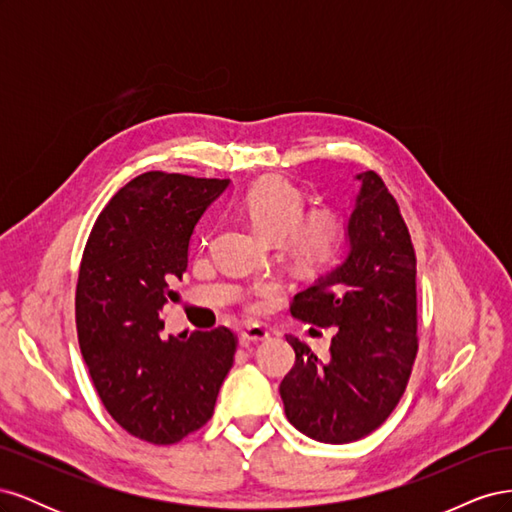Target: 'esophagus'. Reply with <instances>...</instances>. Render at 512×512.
Instances as JSON below:
<instances>
[{
    "label": "esophagus",
    "instance_id": "1",
    "mask_svg": "<svg viewBox=\"0 0 512 512\" xmlns=\"http://www.w3.org/2000/svg\"><path fill=\"white\" fill-rule=\"evenodd\" d=\"M267 339H271V333L265 327H258V324H254V327H245L241 331V344L243 346L267 342Z\"/></svg>",
    "mask_w": 512,
    "mask_h": 512
}]
</instances>
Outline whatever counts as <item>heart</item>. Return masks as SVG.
Wrapping results in <instances>:
<instances>
[{
  "mask_svg": "<svg viewBox=\"0 0 512 512\" xmlns=\"http://www.w3.org/2000/svg\"><path fill=\"white\" fill-rule=\"evenodd\" d=\"M243 211L271 241H280L294 267L316 271L329 267L342 252L348 224L333 207H316L305 213V196L284 177H267L254 183L243 196Z\"/></svg>",
  "mask_w": 512,
  "mask_h": 512,
  "instance_id": "b5f03b06",
  "label": "heart"
}]
</instances>
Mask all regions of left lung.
Masks as SVG:
<instances>
[{"label": "left lung", "instance_id": "1", "mask_svg": "<svg viewBox=\"0 0 512 512\" xmlns=\"http://www.w3.org/2000/svg\"><path fill=\"white\" fill-rule=\"evenodd\" d=\"M359 179L346 260L290 303L294 318L335 331L324 359L288 335L294 365L280 384L288 421L324 444H348L378 429L404 395L418 352L408 226L376 170Z\"/></svg>", "mask_w": 512, "mask_h": 512}]
</instances>
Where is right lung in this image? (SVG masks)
I'll use <instances>...</instances> for the list:
<instances>
[{"label":"right lung","mask_w":512,"mask_h":512,"mask_svg":"<svg viewBox=\"0 0 512 512\" xmlns=\"http://www.w3.org/2000/svg\"><path fill=\"white\" fill-rule=\"evenodd\" d=\"M226 185L149 170L108 200L89 232L76 282L79 346L106 412L138 440L175 444L203 427L235 361L237 335L226 327L185 342L160 337L192 230Z\"/></svg>","instance_id":"right-lung-1"}]
</instances>
